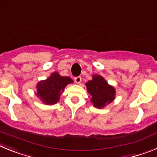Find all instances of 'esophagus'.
<instances>
[{
  "label": "esophagus",
  "mask_w": 157,
  "mask_h": 157,
  "mask_svg": "<svg viewBox=\"0 0 157 157\" xmlns=\"http://www.w3.org/2000/svg\"><path fill=\"white\" fill-rule=\"evenodd\" d=\"M75 81L76 83L79 84V83H81L82 82V77L81 76H77V77L75 78Z\"/></svg>",
  "instance_id": "1"
}]
</instances>
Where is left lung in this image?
<instances>
[{"instance_id": "obj_1", "label": "left lung", "mask_w": 157, "mask_h": 157, "mask_svg": "<svg viewBox=\"0 0 157 157\" xmlns=\"http://www.w3.org/2000/svg\"><path fill=\"white\" fill-rule=\"evenodd\" d=\"M88 93L91 97V101L94 107L101 109L111 103L115 98L116 91L100 75H94L93 79L86 84Z\"/></svg>"}]
</instances>
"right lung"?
Masks as SVG:
<instances>
[{
	"label": "right lung",
	"instance_id": "add662e5",
	"mask_svg": "<svg viewBox=\"0 0 157 157\" xmlns=\"http://www.w3.org/2000/svg\"><path fill=\"white\" fill-rule=\"evenodd\" d=\"M72 82L70 77L60 76L57 72H54L46 80L38 82L36 95L46 105H54L59 101L65 86Z\"/></svg>",
	"mask_w": 157,
	"mask_h": 157
}]
</instances>
